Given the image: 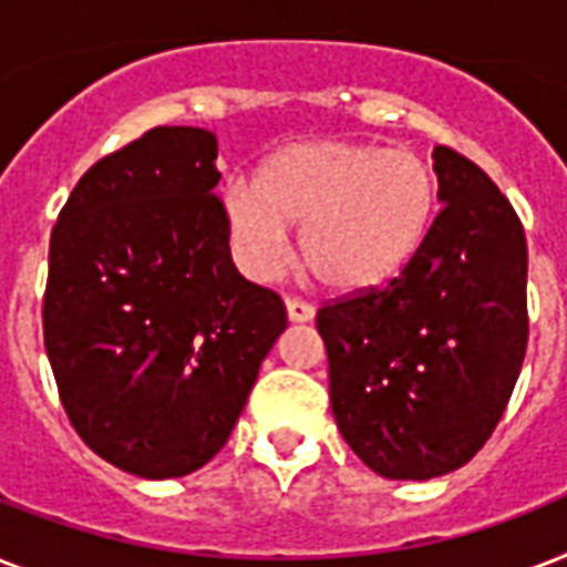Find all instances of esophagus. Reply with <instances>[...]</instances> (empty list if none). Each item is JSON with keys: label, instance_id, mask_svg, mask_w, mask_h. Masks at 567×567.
<instances>
[{"label": "esophagus", "instance_id": "1", "mask_svg": "<svg viewBox=\"0 0 567 567\" xmlns=\"http://www.w3.org/2000/svg\"><path fill=\"white\" fill-rule=\"evenodd\" d=\"M285 309H288V320L291 323H309L315 318V306L306 300H297V297H288L285 300Z\"/></svg>", "mask_w": 567, "mask_h": 567}]
</instances>
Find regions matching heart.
Returning a JSON list of instances; mask_svg holds the SVG:
<instances>
[{"instance_id":"heart-1","label":"heart","mask_w":567,"mask_h":567,"mask_svg":"<svg viewBox=\"0 0 567 567\" xmlns=\"http://www.w3.org/2000/svg\"><path fill=\"white\" fill-rule=\"evenodd\" d=\"M240 261L270 276L302 229V265L332 291H371L405 270L430 238L439 179L414 150L362 141H306L274 153L256 185L223 196Z\"/></svg>"}]
</instances>
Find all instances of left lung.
Segmentation results:
<instances>
[{"label": "left lung", "mask_w": 567, "mask_h": 567, "mask_svg": "<svg viewBox=\"0 0 567 567\" xmlns=\"http://www.w3.org/2000/svg\"><path fill=\"white\" fill-rule=\"evenodd\" d=\"M430 238L382 288L323 302L329 400L344 441L385 480H432L476 456L527 353V238L485 171L435 146Z\"/></svg>", "instance_id": "left-lung-1"}]
</instances>
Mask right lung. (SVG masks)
I'll use <instances>...</instances> for the list:
<instances>
[{
	"instance_id": "obj_1",
	"label": "right lung",
	"mask_w": 567,
	"mask_h": 567,
	"mask_svg": "<svg viewBox=\"0 0 567 567\" xmlns=\"http://www.w3.org/2000/svg\"><path fill=\"white\" fill-rule=\"evenodd\" d=\"M217 137L155 126L84 173L49 238L43 344L87 447L144 480L212 462L288 327L231 265Z\"/></svg>"
}]
</instances>
